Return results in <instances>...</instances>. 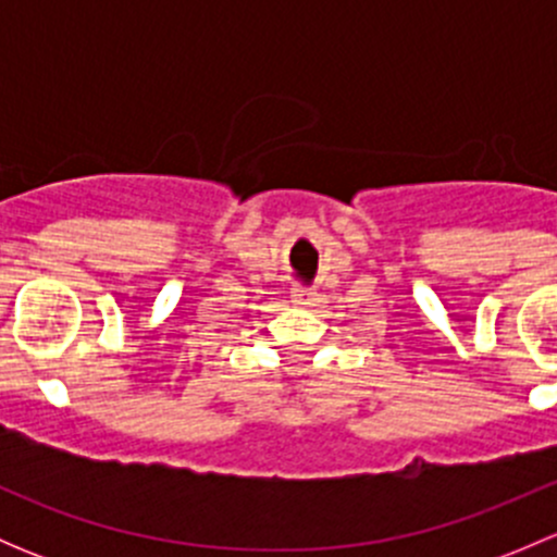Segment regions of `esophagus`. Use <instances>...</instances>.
Returning a JSON list of instances; mask_svg holds the SVG:
<instances>
[{"instance_id": "esophagus-1", "label": "esophagus", "mask_w": 557, "mask_h": 557, "mask_svg": "<svg viewBox=\"0 0 557 557\" xmlns=\"http://www.w3.org/2000/svg\"><path fill=\"white\" fill-rule=\"evenodd\" d=\"M290 299L299 307H312L314 301H318V294H314L312 288H294L290 290Z\"/></svg>"}]
</instances>
